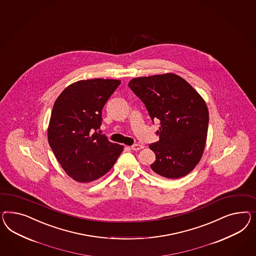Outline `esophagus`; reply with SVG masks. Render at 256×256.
<instances>
[{
    "label": "esophagus",
    "mask_w": 256,
    "mask_h": 256,
    "mask_svg": "<svg viewBox=\"0 0 256 256\" xmlns=\"http://www.w3.org/2000/svg\"><path fill=\"white\" fill-rule=\"evenodd\" d=\"M144 148L143 145H141V144H134V145H132L131 146L132 150H142Z\"/></svg>",
    "instance_id": "34e87169"
}]
</instances>
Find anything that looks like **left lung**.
Segmentation results:
<instances>
[{
	"mask_svg": "<svg viewBox=\"0 0 256 256\" xmlns=\"http://www.w3.org/2000/svg\"><path fill=\"white\" fill-rule=\"evenodd\" d=\"M128 86L145 104L152 120H159L160 140L150 145L156 155L150 168L168 178L188 175L204 152L208 110L204 99L175 74L132 78Z\"/></svg>",
	"mask_w": 256,
	"mask_h": 256,
	"instance_id": "obj_1",
	"label": "left lung"
}]
</instances>
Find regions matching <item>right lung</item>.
Listing matches in <instances>:
<instances>
[{
    "instance_id": "right-lung-1",
    "label": "right lung",
    "mask_w": 256,
    "mask_h": 256,
    "mask_svg": "<svg viewBox=\"0 0 256 256\" xmlns=\"http://www.w3.org/2000/svg\"><path fill=\"white\" fill-rule=\"evenodd\" d=\"M120 84L94 78L74 82L54 102L48 129L52 152L66 174L76 182H90L106 175L124 146L97 132L102 110Z\"/></svg>"
}]
</instances>
